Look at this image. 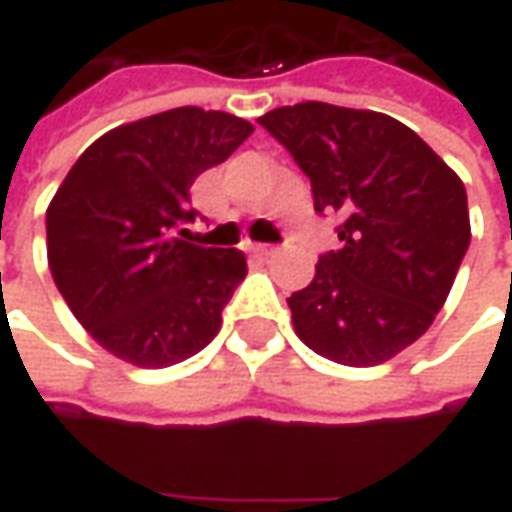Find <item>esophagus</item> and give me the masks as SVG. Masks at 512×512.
<instances>
[{"label":"esophagus","mask_w":512,"mask_h":512,"mask_svg":"<svg viewBox=\"0 0 512 512\" xmlns=\"http://www.w3.org/2000/svg\"><path fill=\"white\" fill-rule=\"evenodd\" d=\"M245 250L247 253H253V256H273V253H276V247L273 245H253V242H247Z\"/></svg>","instance_id":"obj_1"}]
</instances>
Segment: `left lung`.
Listing matches in <instances>:
<instances>
[{"mask_svg":"<svg viewBox=\"0 0 512 512\" xmlns=\"http://www.w3.org/2000/svg\"><path fill=\"white\" fill-rule=\"evenodd\" d=\"M259 125L305 170L316 213L342 216V250L287 299L296 336L347 367L393 359L433 325L470 247L462 179L376 110L302 102Z\"/></svg>","mask_w":512,"mask_h":512,"instance_id":"obj_1","label":"left lung"}]
</instances>
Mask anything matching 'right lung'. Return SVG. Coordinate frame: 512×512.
<instances>
[{
	"mask_svg": "<svg viewBox=\"0 0 512 512\" xmlns=\"http://www.w3.org/2000/svg\"><path fill=\"white\" fill-rule=\"evenodd\" d=\"M253 125L222 110L173 108L108 130L48 207V265L96 342L136 367L196 356L222 327L247 276L242 250L187 239L190 187L222 165Z\"/></svg>",
	"mask_w": 512,
	"mask_h": 512,
	"instance_id": "1",
	"label": "right lung"
}]
</instances>
